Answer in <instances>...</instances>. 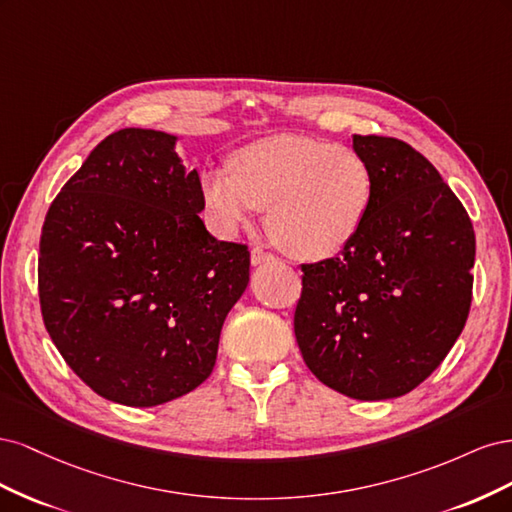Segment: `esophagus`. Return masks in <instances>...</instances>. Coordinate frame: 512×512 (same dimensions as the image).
I'll use <instances>...</instances> for the list:
<instances>
[{
  "label": "esophagus",
  "instance_id": "1",
  "mask_svg": "<svg viewBox=\"0 0 512 512\" xmlns=\"http://www.w3.org/2000/svg\"><path fill=\"white\" fill-rule=\"evenodd\" d=\"M252 265L254 267H260V265H267V262L275 260V256L267 250H262V247H252Z\"/></svg>",
  "mask_w": 512,
  "mask_h": 512
}]
</instances>
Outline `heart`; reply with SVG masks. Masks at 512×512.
<instances>
[{
    "label": "heart",
    "instance_id": "1",
    "mask_svg": "<svg viewBox=\"0 0 512 512\" xmlns=\"http://www.w3.org/2000/svg\"><path fill=\"white\" fill-rule=\"evenodd\" d=\"M374 192L369 164L346 145L277 134L232 153L230 170L200 175L211 224L232 235L267 211V230L286 254L324 260L359 235Z\"/></svg>",
    "mask_w": 512,
    "mask_h": 512
}]
</instances>
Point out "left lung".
<instances>
[{"mask_svg": "<svg viewBox=\"0 0 512 512\" xmlns=\"http://www.w3.org/2000/svg\"><path fill=\"white\" fill-rule=\"evenodd\" d=\"M371 170L365 222L335 258L303 265L294 335L309 371L361 401L410 393L461 335L476 239L433 164L389 136H352Z\"/></svg>", "mask_w": 512, "mask_h": 512, "instance_id": "obj_1", "label": "left lung"}]
</instances>
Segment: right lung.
I'll list each match as a JSON object with an SVG mask.
<instances>
[{
  "label": "right lung",
  "mask_w": 512,
  "mask_h": 512,
  "mask_svg": "<svg viewBox=\"0 0 512 512\" xmlns=\"http://www.w3.org/2000/svg\"><path fill=\"white\" fill-rule=\"evenodd\" d=\"M177 136H106L44 218L38 294L70 369L115 404L151 408L203 384L250 282L247 245L211 237Z\"/></svg>",
  "instance_id": "right-lung-1"
}]
</instances>
